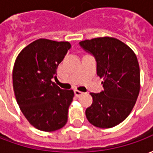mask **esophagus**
I'll return each mask as SVG.
<instances>
[{"label":"esophagus","mask_w":153,"mask_h":153,"mask_svg":"<svg viewBox=\"0 0 153 153\" xmlns=\"http://www.w3.org/2000/svg\"><path fill=\"white\" fill-rule=\"evenodd\" d=\"M74 94H75V96H76L77 97H79L81 95H83V92H80L79 90H74Z\"/></svg>","instance_id":"34e87169"}]
</instances>
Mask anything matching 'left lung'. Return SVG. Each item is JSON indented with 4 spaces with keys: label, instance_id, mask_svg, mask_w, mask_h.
I'll return each instance as SVG.
<instances>
[{
    "label": "left lung",
    "instance_id": "8db88e82",
    "mask_svg": "<svg viewBox=\"0 0 153 153\" xmlns=\"http://www.w3.org/2000/svg\"><path fill=\"white\" fill-rule=\"evenodd\" d=\"M82 48L95 57L97 74L104 90L91 93L88 120L98 128H112L128 117L140 90L138 59L130 47L115 38L103 37L80 42Z\"/></svg>",
    "mask_w": 153,
    "mask_h": 153
}]
</instances>
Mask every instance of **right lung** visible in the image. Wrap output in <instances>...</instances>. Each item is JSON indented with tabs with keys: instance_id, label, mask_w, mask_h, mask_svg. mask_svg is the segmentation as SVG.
<instances>
[{
	"instance_id": "right-lung-1",
	"label": "right lung",
	"mask_w": 153,
	"mask_h": 153,
	"mask_svg": "<svg viewBox=\"0 0 153 153\" xmlns=\"http://www.w3.org/2000/svg\"><path fill=\"white\" fill-rule=\"evenodd\" d=\"M70 47L69 42L40 38L25 47L15 60V98L25 118L42 131H55L67 123L74 93L61 89L52 79H57V67Z\"/></svg>"
}]
</instances>
